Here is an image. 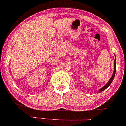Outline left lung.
Listing matches in <instances>:
<instances>
[{
    "instance_id": "8db88e82",
    "label": "left lung",
    "mask_w": 126,
    "mask_h": 126,
    "mask_svg": "<svg viewBox=\"0 0 126 126\" xmlns=\"http://www.w3.org/2000/svg\"><path fill=\"white\" fill-rule=\"evenodd\" d=\"M115 72H116V58H115V61H114V72H113V75H112V77H111V78H110V79L109 80V82H108V83H107V84L105 85L104 86V87H102V88L100 89V90H99L100 92H102V91H104V90H105V89H106L107 88L109 87V86L110 85V84H111V82H112L113 80L114 77H115Z\"/></svg>"
}]
</instances>
